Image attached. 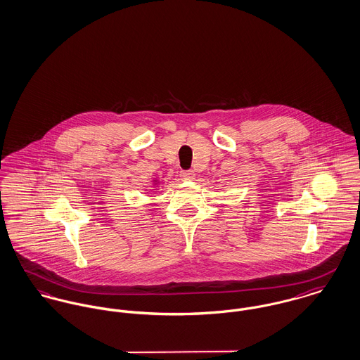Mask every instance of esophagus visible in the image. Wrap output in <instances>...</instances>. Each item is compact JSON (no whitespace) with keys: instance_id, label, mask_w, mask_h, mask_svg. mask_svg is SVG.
Here are the masks:
<instances>
[{"instance_id":"esophagus-1","label":"esophagus","mask_w":360,"mask_h":360,"mask_svg":"<svg viewBox=\"0 0 360 360\" xmlns=\"http://www.w3.org/2000/svg\"><path fill=\"white\" fill-rule=\"evenodd\" d=\"M195 177L194 170H181L180 172V179L181 180H193Z\"/></svg>"}]
</instances>
